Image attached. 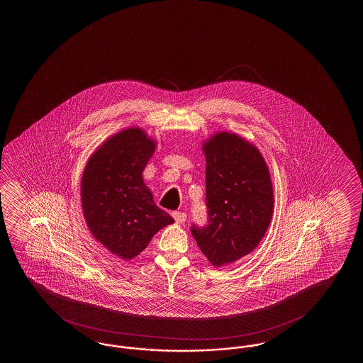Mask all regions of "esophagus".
<instances>
[{
	"label": "esophagus",
	"instance_id": "34e87169",
	"mask_svg": "<svg viewBox=\"0 0 363 363\" xmlns=\"http://www.w3.org/2000/svg\"><path fill=\"white\" fill-rule=\"evenodd\" d=\"M172 216H174L175 222L179 224L184 223L185 219H186V214H185V213H182V211H174V213H172Z\"/></svg>",
	"mask_w": 363,
	"mask_h": 363
}]
</instances>
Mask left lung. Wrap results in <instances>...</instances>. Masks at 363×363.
<instances>
[{
    "label": "left lung",
    "mask_w": 363,
    "mask_h": 363,
    "mask_svg": "<svg viewBox=\"0 0 363 363\" xmlns=\"http://www.w3.org/2000/svg\"><path fill=\"white\" fill-rule=\"evenodd\" d=\"M206 158L208 224L191 227L216 267L249 255L269 228L274 208L270 171L259 150L236 133L218 132L202 145Z\"/></svg>",
    "instance_id": "8db88e82"
}]
</instances>
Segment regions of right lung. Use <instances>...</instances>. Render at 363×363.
Here are the masks:
<instances>
[{"label":"right lung","instance_id":"right-lung-1","mask_svg":"<svg viewBox=\"0 0 363 363\" xmlns=\"http://www.w3.org/2000/svg\"><path fill=\"white\" fill-rule=\"evenodd\" d=\"M155 150V140L141 128H127L91 155L82 177V206L89 231L124 261L139 255L157 232L174 223L155 205L143 180Z\"/></svg>","mask_w":363,"mask_h":363}]
</instances>
